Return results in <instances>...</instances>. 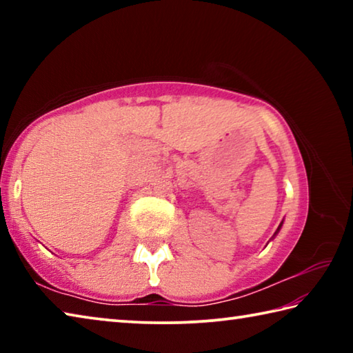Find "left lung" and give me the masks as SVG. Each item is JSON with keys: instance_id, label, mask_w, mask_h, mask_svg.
<instances>
[{"instance_id": "8db88e82", "label": "left lung", "mask_w": 353, "mask_h": 353, "mask_svg": "<svg viewBox=\"0 0 353 353\" xmlns=\"http://www.w3.org/2000/svg\"><path fill=\"white\" fill-rule=\"evenodd\" d=\"M282 224H283V221H282V223L279 224V227H277V230H276V234H274V236H276V235L279 234V232H280V229H282Z\"/></svg>"}]
</instances>
